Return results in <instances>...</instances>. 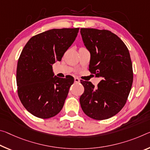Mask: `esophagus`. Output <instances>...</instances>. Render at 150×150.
Listing matches in <instances>:
<instances>
[{
	"label": "esophagus",
	"mask_w": 150,
	"mask_h": 150,
	"mask_svg": "<svg viewBox=\"0 0 150 150\" xmlns=\"http://www.w3.org/2000/svg\"><path fill=\"white\" fill-rule=\"evenodd\" d=\"M74 81H75V83H80V79L78 77H75Z\"/></svg>",
	"instance_id": "1"
}]
</instances>
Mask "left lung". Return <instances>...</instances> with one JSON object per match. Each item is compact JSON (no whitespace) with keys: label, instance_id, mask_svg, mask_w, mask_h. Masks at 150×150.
I'll use <instances>...</instances> for the list:
<instances>
[{"label":"left lung","instance_id":"8db88e82","mask_svg":"<svg viewBox=\"0 0 150 150\" xmlns=\"http://www.w3.org/2000/svg\"><path fill=\"white\" fill-rule=\"evenodd\" d=\"M80 32L91 54L89 71L101 78L97 87L81 81L85 88L79 99L81 107L89 117L107 120L123 108L132 89L130 54L124 42L109 30L82 28Z\"/></svg>","mask_w":150,"mask_h":150}]
</instances>
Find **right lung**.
<instances>
[{
  "mask_svg": "<svg viewBox=\"0 0 150 150\" xmlns=\"http://www.w3.org/2000/svg\"><path fill=\"white\" fill-rule=\"evenodd\" d=\"M79 29L53 28L41 33L30 38L21 52L16 68L18 95L35 117H54L63 108L74 79L54 76L53 65L61 61Z\"/></svg>",
  "mask_w": 150,
  "mask_h": 150,
  "instance_id": "obj_1",
  "label": "right lung"
}]
</instances>
